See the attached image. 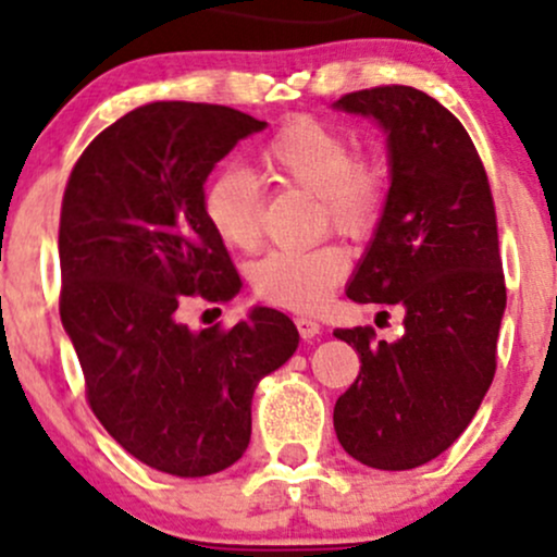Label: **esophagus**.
<instances>
[{
  "label": "esophagus",
  "instance_id": "34e87169",
  "mask_svg": "<svg viewBox=\"0 0 557 557\" xmlns=\"http://www.w3.org/2000/svg\"><path fill=\"white\" fill-rule=\"evenodd\" d=\"M296 327H298L304 341H314V337L322 335V324H319L317 319H311V317H304V314L296 317Z\"/></svg>",
  "mask_w": 557,
  "mask_h": 557
}]
</instances>
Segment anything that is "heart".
Returning <instances> with one entry per match:
<instances>
[{
  "mask_svg": "<svg viewBox=\"0 0 557 557\" xmlns=\"http://www.w3.org/2000/svg\"><path fill=\"white\" fill-rule=\"evenodd\" d=\"M267 181L317 196L322 222L350 240H367L380 225L387 198L385 164L374 154H350L341 127L300 114L287 120L257 151ZM201 209L214 235L235 251L261 240V198L251 175L225 170L207 183ZM350 257L341 246L272 251L251 267L257 298L290 311H317L348 277Z\"/></svg>",
  "mask_w": 557,
  "mask_h": 557,
  "instance_id": "1",
  "label": "heart"
}]
</instances>
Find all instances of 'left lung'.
<instances>
[{
    "mask_svg": "<svg viewBox=\"0 0 557 557\" xmlns=\"http://www.w3.org/2000/svg\"><path fill=\"white\" fill-rule=\"evenodd\" d=\"M335 107L374 117L389 151L385 212L348 298L406 317L395 343L372 327L335 330L361 372L332 419L356 461L417 469L461 437L495 376L505 311L495 201L474 140L430 94L376 86Z\"/></svg>",
    "mask_w": 557,
    "mask_h": 557,
    "instance_id": "1",
    "label": "left lung"
}]
</instances>
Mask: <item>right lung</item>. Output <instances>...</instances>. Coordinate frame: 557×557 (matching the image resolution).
<instances>
[{
  "instance_id": "1",
  "label": "right lung",
  "mask_w": 557,
  "mask_h": 557,
  "mask_svg": "<svg viewBox=\"0 0 557 557\" xmlns=\"http://www.w3.org/2000/svg\"><path fill=\"white\" fill-rule=\"evenodd\" d=\"M267 123L220 104L154 101L86 146L60 214V317L96 419L140 463L194 479L233 466L251 440L259 380L296 354L277 309L235 327L183 324L190 298L240 290L201 209L203 183Z\"/></svg>"
}]
</instances>
